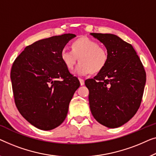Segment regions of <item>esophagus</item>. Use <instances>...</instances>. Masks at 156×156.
Here are the masks:
<instances>
[{
	"mask_svg": "<svg viewBox=\"0 0 156 156\" xmlns=\"http://www.w3.org/2000/svg\"><path fill=\"white\" fill-rule=\"evenodd\" d=\"M79 80H80V85H83L85 84V81H84V80H83V79H81V78H79Z\"/></svg>",
	"mask_w": 156,
	"mask_h": 156,
	"instance_id": "obj_1",
	"label": "esophagus"
}]
</instances>
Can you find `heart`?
Wrapping results in <instances>:
<instances>
[{"instance_id":"1","label":"heart","mask_w":156,"mask_h":156,"mask_svg":"<svg viewBox=\"0 0 156 156\" xmlns=\"http://www.w3.org/2000/svg\"><path fill=\"white\" fill-rule=\"evenodd\" d=\"M71 49H63L61 52V58L69 69H73L78 58L80 63L74 70V73L78 76H86L92 72L98 73L107 64V50L94 39L80 37L72 42Z\"/></svg>"}]
</instances>
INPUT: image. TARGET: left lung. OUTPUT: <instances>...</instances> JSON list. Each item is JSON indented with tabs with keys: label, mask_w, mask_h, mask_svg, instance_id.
<instances>
[{
	"label": "left lung",
	"mask_w": 156,
	"mask_h": 156,
	"mask_svg": "<svg viewBox=\"0 0 156 156\" xmlns=\"http://www.w3.org/2000/svg\"><path fill=\"white\" fill-rule=\"evenodd\" d=\"M106 47L104 69L85 84L94 118L103 126L117 128L129 122L139 109L146 75L132 45L112 34L90 33Z\"/></svg>",
	"instance_id": "8db88e82"
}]
</instances>
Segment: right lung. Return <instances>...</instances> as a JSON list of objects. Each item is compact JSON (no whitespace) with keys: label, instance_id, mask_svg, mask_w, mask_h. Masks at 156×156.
Instances as JSON below:
<instances>
[{"label":"right lung","instance_id":"add662e5","mask_svg":"<svg viewBox=\"0 0 156 156\" xmlns=\"http://www.w3.org/2000/svg\"><path fill=\"white\" fill-rule=\"evenodd\" d=\"M75 37L64 34L37 41L26 47L13 63L10 78L15 105L37 129L51 130L62 124L80 86L61 58V51Z\"/></svg>","mask_w":156,"mask_h":156}]
</instances>
